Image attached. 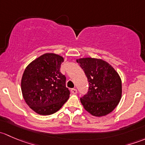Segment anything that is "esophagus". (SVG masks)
<instances>
[{
	"instance_id": "esophagus-1",
	"label": "esophagus",
	"mask_w": 145,
	"mask_h": 145,
	"mask_svg": "<svg viewBox=\"0 0 145 145\" xmlns=\"http://www.w3.org/2000/svg\"><path fill=\"white\" fill-rule=\"evenodd\" d=\"M71 93H73V94H76L77 90L76 88H72V89H71Z\"/></svg>"
}]
</instances>
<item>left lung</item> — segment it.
Segmentation results:
<instances>
[{
    "label": "left lung",
    "instance_id": "obj_1",
    "mask_svg": "<svg viewBox=\"0 0 145 145\" xmlns=\"http://www.w3.org/2000/svg\"><path fill=\"white\" fill-rule=\"evenodd\" d=\"M76 62L89 83L88 92L81 102L88 113L97 117L106 116L117 106L122 95V83L117 71L102 59L85 57Z\"/></svg>",
    "mask_w": 145,
    "mask_h": 145
}]
</instances>
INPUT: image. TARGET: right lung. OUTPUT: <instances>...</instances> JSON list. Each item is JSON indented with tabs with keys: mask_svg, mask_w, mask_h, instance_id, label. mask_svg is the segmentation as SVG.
Segmentation results:
<instances>
[{
	"mask_svg": "<svg viewBox=\"0 0 145 145\" xmlns=\"http://www.w3.org/2000/svg\"><path fill=\"white\" fill-rule=\"evenodd\" d=\"M64 58L45 53L26 67L21 81L22 96L28 106L40 115L57 112L69 97L66 77L60 72Z\"/></svg>",
	"mask_w": 145,
	"mask_h": 145,
	"instance_id": "add662e5",
	"label": "right lung"
}]
</instances>
